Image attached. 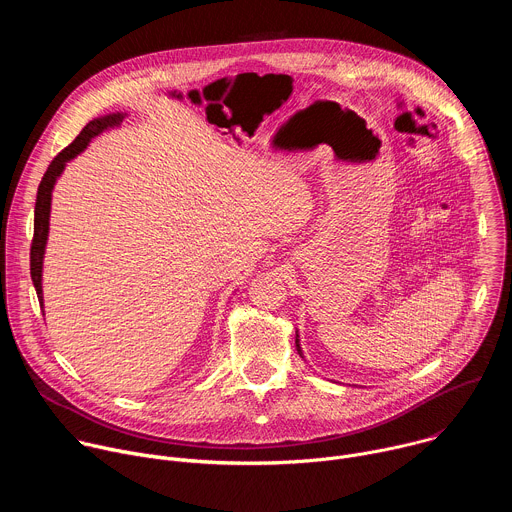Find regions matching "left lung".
<instances>
[{
  "instance_id": "1",
  "label": "left lung",
  "mask_w": 512,
  "mask_h": 512,
  "mask_svg": "<svg viewBox=\"0 0 512 512\" xmlns=\"http://www.w3.org/2000/svg\"><path fill=\"white\" fill-rule=\"evenodd\" d=\"M296 348H298V354L302 356V346H300V334L296 332Z\"/></svg>"
}]
</instances>
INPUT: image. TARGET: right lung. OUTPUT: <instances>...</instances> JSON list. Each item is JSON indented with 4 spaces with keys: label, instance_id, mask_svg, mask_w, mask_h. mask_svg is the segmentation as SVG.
<instances>
[{
    "label": "right lung",
    "instance_id": "add662e5",
    "mask_svg": "<svg viewBox=\"0 0 512 512\" xmlns=\"http://www.w3.org/2000/svg\"><path fill=\"white\" fill-rule=\"evenodd\" d=\"M125 113H109L103 117H97L89 121L83 131L77 135V139L72 141L68 148H64L48 166L36 194V208H34V239H32V249H30V273L32 281L38 294L40 308H44V298H42V263H44V251H46V241H48V231H50V202H52V190L58 180V176L64 172L66 162L72 158H77L81 152L89 145L93 137L103 133L105 129L119 127L123 121Z\"/></svg>",
    "mask_w": 512,
    "mask_h": 512
}]
</instances>
